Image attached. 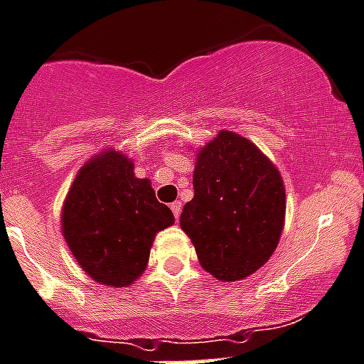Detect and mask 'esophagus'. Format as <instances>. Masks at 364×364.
I'll return each instance as SVG.
<instances>
[{"instance_id": "1", "label": "esophagus", "mask_w": 364, "mask_h": 364, "mask_svg": "<svg viewBox=\"0 0 364 364\" xmlns=\"http://www.w3.org/2000/svg\"><path fill=\"white\" fill-rule=\"evenodd\" d=\"M171 210H173V214H175V218L176 220H178V216H180V210H182V202H180V200H176V202H173L171 205Z\"/></svg>"}]
</instances>
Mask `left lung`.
<instances>
[{
	"label": "left lung",
	"instance_id": "8db88e82",
	"mask_svg": "<svg viewBox=\"0 0 364 364\" xmlns=\"http://www.w3.org/2000/svg\"><path fill=\"white\" fill-rule=\"evenodd\" d=\"M195 196L180 227L205 272L221 282L243 280L268 262L282 236L286 188L257 144L230 130L196 148Z\"/></svg>",
	"mask_w": 364,
	"mask_h": 364
}]
</instances>
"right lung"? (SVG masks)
I'll return each mask as SVG.
<instances>
[{
	"instance_id": "obj_1",
	"label": "right lung",
	"mask_w": 364,
	"mask_h": 364,
	"mask_svg": "<svg viewBox=\"0 0 364 364\" xmlns=\"http://www.w3.org/2000/svg\"><path fill=\"white\" fill-rule=\"evenodd\" d=\"M175 223L150 178L114 148L92 155L62 203V236L80 268L109 288H127L144 273L157 232Z\"/></svg>"
}]
</instances>
